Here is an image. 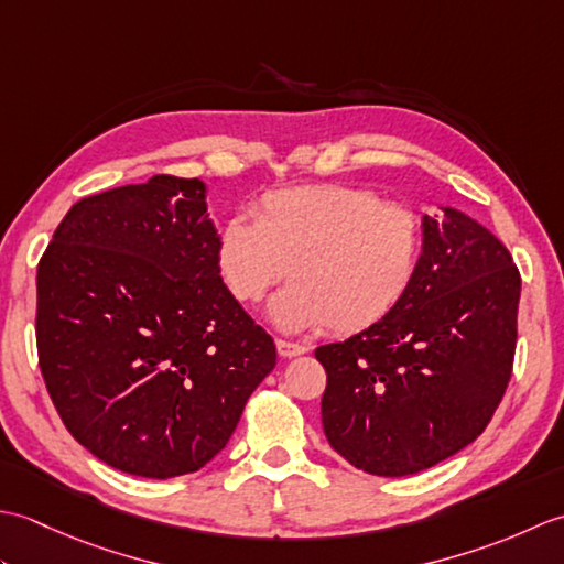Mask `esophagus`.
Segmentation results:
<instances>
[{
  "mask_svg": "<svg viewBox=\"0 0 564 564\" xmlns=\"http://www.w3.org/2000/svg\"><path fill=\"white\" fill-rule=\"evenodd\" d=\"M275 351H279L281 358H295L307 351V346L303 344H293V341H285V339H279L275 341Z\"/></svg>",
  "mask_w": 564,
  "mask_h": 564,
  "instance_id": "1",
  "label": "esophagus"
}]
</instances>
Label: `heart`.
<instances>
[{
	"mask_svg": "<svg viewBox=\"0 0 564 564\" xmlns=\"http://www.w3.org/2000/svg\"><path fill=\"white\" fill-rule=\"evenodd\" d=\"M422 232L414 213L351 186H295L263 194L257 220L230 215L218 235V269L242 303L269 305L283 332L327 327L356 334L386 319L414 281Z\"/></svg>",
	"mask_w": 564,
	"mask_h": 564,
	"instance_id": "b5f03b06",
	"label": "heart"
}]
</instances>
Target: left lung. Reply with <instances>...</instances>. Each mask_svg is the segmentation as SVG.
Masks as SVG:
<instances>
[{
    "label": "left lung",
    "instance_id": "left-lung-1",
    "mask_svg": "<svg viewBox=\"0 0 564 564\" xmlns=\"http://www.w3.org/2000/svg\"><path fill=\"white\" fill-rule=\"evenodd\" d=\"M519 297V269L485 225L451 206L422 215V254L400 305L315 351L329 446L358 470L404 477L473 443L509 386Z\"/></svg>",
    "mask_w": 564,
    "mask_h": 564
}]
</instances>
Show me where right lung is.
Masks as SVG:
<instances>
[{"label": "right lung", "instance_id": "right-lung-1", "mask_svg": "<svg viewBox=\"0 0 564 564\" xmlns=\"http://www.w3.org/2000/svg\"><path fill=\"white\" fill-rule=\"evenodd\" d=\"M208 186L170 174L82 198L39 263L41 373L67 431L166 480L218 455L275 366L218 269Z\"/></svg>", "mask_w": 564, "mask_h": 564}]
</instances>
